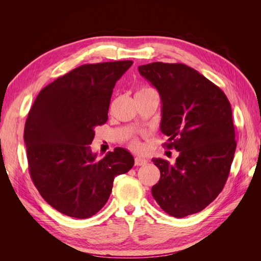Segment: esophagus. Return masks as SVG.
Listing matches in <instances>:
<instances>
[{
	"instance_id": "1",
	"label": "esophagus",
	"mask_w": 261,
	"mask_h": 261,
	"mask_svg": "<svg viewBox=\"0 0 261 261\" xmlns=\"http://www.w3.org/2000/svg\"><path fill=\"white\" fill-rule=\"evenodd\" d=\"M147 162L148 161L144 159V158H140V156L135 158V165H137V167H140V165H146Z\"/></svg>"
}]
</instances>
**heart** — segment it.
I'll list each match as a JSON object with an SVG mask.
<instances>
[{
    "instance_id": "1",
    "label": "heart",
    "mask_w": 261,
    "mask_h": 261,
    "mask_svg": "<svg viewBox=\"0 0 261 261\" xmlns=\"http://www.w3.org/2000/svg\"><path fill=\"white\" fill-rule=\"evenodd\" d=\"M150 90H153V89H151V88H147V87H144V88L139 89V90L137 91V93H143V92H147V91H150ZM129 146H130V148H132V149H135V150L139 149V147H140V145H139V143H138V140H137V139H135V138L130 140Z\"/></svg>"
}]
</instances>
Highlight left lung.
Segmentation results:
<instances>
[{
    "label": "left lung",
    "mask_w": 261,
    "mask_h": 261,
    "mask_svg": "<svg viewBox=\"0 0 261 261\" xmlns=\"http://www.w3.org/2000/svg\"><path fill=\"white\" fill-rule=\"evenodd\" d=\"M159 91L164 146L179 151L174 165L152 159L160 179L154 200L168 215L184 218L206 208L222 192L236 149L232 109L225 93L181 63L154 62L138 67Z\"/></svg>",
    "instance_id": "left-lung-1"
}]
</instances>
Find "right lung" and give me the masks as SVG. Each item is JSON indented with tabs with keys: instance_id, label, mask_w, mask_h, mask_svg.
Listing matches in <instances>:
<instances>
[{
	"instance_id": "1",
	"label": "right lung",
	"mask_w": 261,
	"mask_h": 261,
	"mask_svg": "<svg viewBox=\"0 0 261 261\" xmlns=\"http://www.w3.org/2000/svg\"><path fill=\"white\" fill-rule=\"evenodd\" d=\"M133 61L85 64L39 92L23 130L30 177L42 198L63 215L90 218L105 206L114 177L133 155L116 147L102 159L91 152L94 128L108 121L116 82Z\"/></svg>"
}]
</instances>
